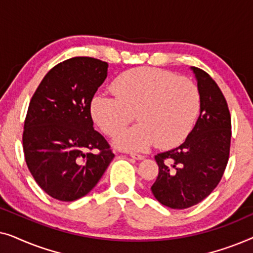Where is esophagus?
Here are the masks:
<instances>
[{
	"instance_id": "1",
	"label": "esophagus",
	"mask_w": 253,
	"mask_h": 253,
	"mask_svg": "<svg viewBox=\"0 0 253 253\" xmlns=\"http://www.w3.org/2000/svg\"><path fill=\"white\" fill-rule=\"evenodd\" d=\"M130 157L134 159V160H144V155H140V154H136V153H130Z\"/></svg>"
}]
</instances>
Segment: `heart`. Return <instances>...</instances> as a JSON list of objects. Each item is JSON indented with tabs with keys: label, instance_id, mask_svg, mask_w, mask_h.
<instances>
[{
	"label": "heart",
	"instance_id": "b5f03b06",
	"mask_svg": "<svg viewBox=\"0 0 253 253\" xmlns=\"http://www.w3.org/2000/svg\"><path fill=\"white\" fill-rule=\"evenodd\" d=\"M115 95L96 93L89 105L92 119L108 136H115L133 120L137 126L114 139L123 151H145L155 143L160 148L181 144L191 131L200 108L195 83L170 71L139 67L112 84Z\"/></svg>",
	"mask_w": 253,
	"mask_h": 253
}]
</instances>
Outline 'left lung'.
Wrapping results in <instances>:
<instances>
[{"instance_id":"1","label":"left lung","mask_w":253,"mask_h":253,"mask_svg":"<svg viewBox=\"0 0 253 253\" xmlns=\"http://www.w3.org/2000/svg\"><path fill=\"white\" fill-rule=\"evenodd\" d=\"M190 69L200 94L198 120L184 143L154 157L159 174L152 193L174 210L197 205L216 188L230 150L231 120L226 99L209 74Z\"/></svg>"}]
</instances>
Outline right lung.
Wrapping results in <instances>:
<instances>
[{"mask_svg":"<svg viewBox=\"0 0 253 253\" xmlns=\"http://www.w3.org/2000/svg\"><path fill=\"white\" fill-rule=\"evenodd\" d=\"M107 76L106 62L69 58L44 76L30 102L23 133L26 165L38 185L61 202L87 195L115 157L93 127L89 110Z\"/></svg>","mask_w":253,"mask_h":253,"instance_id":"right-lung-1","label":"right lung"}]
</instances>
